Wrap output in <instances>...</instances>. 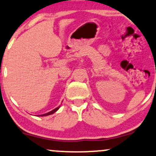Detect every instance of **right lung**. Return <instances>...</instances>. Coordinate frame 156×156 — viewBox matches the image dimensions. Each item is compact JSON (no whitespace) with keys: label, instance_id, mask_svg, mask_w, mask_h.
Masks as SVG:
<instances>
[{"label":"right lung","instance_id":"1","mask_svg":"<svg viewBox=\"0 0 156 156\" xmlns=\"http://www.w3.org/2000/svg\"><path fill=\"white\" fill-rule=\"evenodd\" d=\"M60 108V106H59L58 107V108H56L55 109H54L53 110H51V111H50V112H47V113H45V114H43V115H40L39 116H46V115H51V114H53V113H54V112H57L58 110H59V108Z\"/></svg>","mask_w":156,"mask_h":156}]
</instances>
